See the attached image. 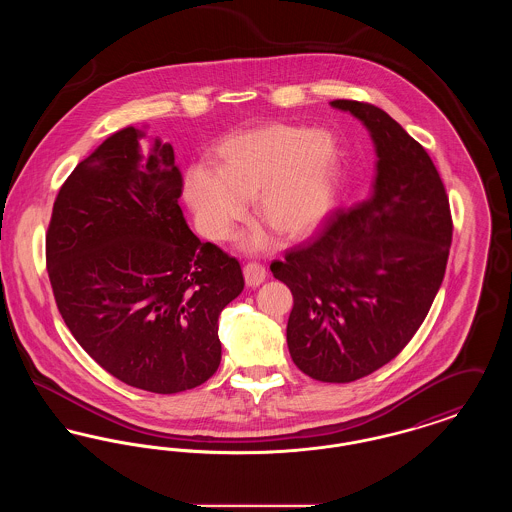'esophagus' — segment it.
<instances>
[{
    "mask_svg": "<svg viewBox=\"0 0 512 512\" xmlns=\"http://www.w3.org/2000/svg\"><path fill=\"white\" fill-rule=\"evenodd\" d=\"M245 284L251 288H257L267 278V268L261 263H247L244 267Z\"/></svg>",
    "mask_w": 512,
    "mask_h": 512,
    "instance_id": "obj_1",
    "label": "esophagus"
}]
</instances>
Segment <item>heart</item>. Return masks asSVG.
Returning a JSON list of instances; mask_svg holds the SVG:
<instances>
[{
  "mask_svg": "<svg viewBox=\"0 0 512 512\" xmlns=\"http://www.w3.org/2000/svg\"><path fill=\"white\" fill-rule=\"evenodd\" d=\"M219 171L194 167L184 190L201 232L228 240L255 197L257 215L288 236H303L332 213L340 184V147L324 132L290 124H270L238 134L220 146ZM247 249L276 244L267 228L251 230Z\"/></svg>",
  "mask_w": 512,
  "mask_h": 512,
  "instance_id": "heart-1",
  "label": "heart"
}]
</instances>
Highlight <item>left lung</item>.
Returning <instances> with one entry per match:
<instances>
[{
    "label": "left lung",
    "instance_id": "left-lung-1",
    "mask_svg": "<svg viewBox=\"0 0 512 512\" xmlns=\"http://www.w3.org/2000/svg\"><path fill=\"white\" fill-rule=\"evenodd\" d=\"M376 146L372 194L336 209L270 270L293 295L288 349L307 376L347 384L388 365L428 315L445 276L453 219L426 149L380 107L336 99Z\"/></svg>",
    "mask_w": 512,
    "mask_h": 512
}]
</instances>
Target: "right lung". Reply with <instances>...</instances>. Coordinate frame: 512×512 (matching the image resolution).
Here are the masks:
<instances>
[{
	"label": "right lung",
	"mask_w": 512,
	"mask_h": 512,
	"mask_svg": "<svg viewBox=\"0 0 512 512\" xmlns=\"http://www.w3.org/2000/svg\"><path fill=\"white\" fill-rule=\"evenodd\" d=\"M182 186L171 144L128 126L76 165L46 234L51 290L74 340L153 393L217 372L219 315L244 290L238 259L188 228Z\"/></svg>",
	"instance_id": "right-lung-1"
}]
</instances>
